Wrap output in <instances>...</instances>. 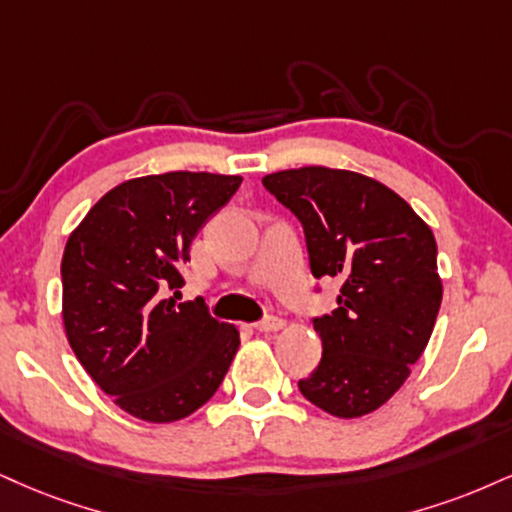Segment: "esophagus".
I'll use <instances>...</instances> for the list:
<instances>
[{
	"label": "esophagus",
	"instance_id": "obj_1",
	"mask_svg": "<svg viewBox=\"0 0 512 512\" xmlns=\"http://www.w3.org/2000/svg\"><path fill=\"white\" fill-rule=\"evenodd\" d=\"M283 326H286V322H283L281 317L269 315V317H264L262 322H257L255 329L257 331H264V334H269V331H279V329H283Z\"/></svg>",
	"mask_w": 512,
	"mask_h": 512
}]
</instances>
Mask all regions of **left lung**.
I'll list each match as a JSON object with an SVG mask.
<instances>
[{"instance_id":"left-lung-1","label":"left lung","mask_w":512,"mask_h":512,"mask_svg":"<svg viewBox=\"0 0 512 512\" xmlns=\"http://www.w3.org/2000/svg\"><path fill=\"white\" fill-rule=\"evenodd\" d=\"M303 224L317 279L343 281L338 307L315 317L322 360L298 389L343 420L374 412L420 360L441 307L434 233L384 183L329 166L262 178Z\"/></svg>"}]
</instances>
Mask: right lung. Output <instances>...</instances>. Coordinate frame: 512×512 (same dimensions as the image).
<instances>
[{
  "label": "right lung",
  "mask_w": 512,
  "mask_h": 512,
  "mask_svg": "<svg viewBox=\"0 0 512 512\" xmlns=\"http://www.w3.org/2000/svg\"><path fill=\"white\" fill-rule=\"evenodd\" d=\"M240 176L169 171L100 197L66 240L61 315L69 346L100 389L143 422L193 415L224 381L240 346L202 300L176 303L200 226ZM174 290L171 299L165 293Z\"/></svg>",
  "instance_id": "1"
}]
</instances>
